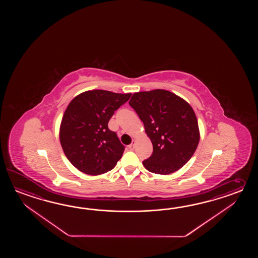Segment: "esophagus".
I'll return each instance as SVG.
<instances>
[{
    "instance_id": "1",
    "label": "esophagus",
    "mask_w": 258,
    "mask_h": 258,
    "mask_svg": "<svg viewBox=\"0 0 258 258\" xmlns=\"http://www.w3.org/2000/svg\"><path fill=\"white\" fill-rule=\"evenodd\" d=\"M135 145H136V141H133V142H132V144H130V145H129V147H128V148H129V149H130V150H134V148H135Z\"/></svg>"
}]
</instances>
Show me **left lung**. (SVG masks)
I'll list each match as a JSON object with an SVG mask.
<instances>
[{
  "instance_id": "left-lung-1",
  "label": "left lung",
  "mask_w": 258,
  "mask_h": 258,
  "mask_svg": "<svg viewBox=\"0 0 258 258\" xmlns=\"http://www.w3.org/2000/svg\"><path fill=\"white\" fill-rule=\"evenodd\" d=\"M129 105L143 121L153 145V153L143 161L145 168L166 175L186 164L200 138L192 107L164 89L135 93Z\"/></svg>"
}]
</instances>
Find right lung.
Returning a JSON list of instances; mask_svg holds the SVG:
<instances>
[{"label":"right lung","instance_id":"obj_1","mask_svg":"<svg viewBox=\"0 0 258 258\" xmlns=\"http://www.w3.org/2000/svg\"><path fill=\"white\" fill-rule=\"evenodd\" d=\"M131 94L92 90L78 95L68 105L60 128L66 158L77 170L99 175L112 170L125 147L108 122Z\"/></svg>","mask_w":258,"mask_h":258}]
</instances>
